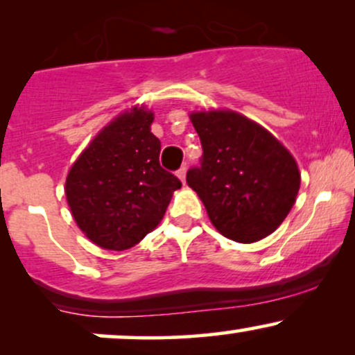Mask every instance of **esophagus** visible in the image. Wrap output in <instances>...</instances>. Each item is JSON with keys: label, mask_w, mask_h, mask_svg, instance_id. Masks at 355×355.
<instances>
[{"label": "esophagus", "mask_w": 355, "mask_h": 355, "mask_svg": "<svg viewBox=\"0 0 355 355\" xmlns=\"http://www.w3.org/2000/svg\"><path fill=\"white\" fill-rule=\"evenodd\" d=\"M177 177L180 178L182 183H185V177H187V166L185 165H183L180 170H177Z\"/></svg>", "instance_id": "1"}]
</instances>
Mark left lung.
Masks as SVG:
<instances>
[{
  "label": "left lung",
  "instance_id": "left-lung-1",
  "mask_svg": "<svg viewBox=\"0 0 355 355\" xmlns=\"http://www.w3.org/2000/svg\"><path fill=\"white\" fill-rule=\"evenodd\" d=\"M200 137V166L187 172L210 222L240 243L266 239L284 222L300 189L291 152L263 126L229 110L190 115Z\"/></svg>",
  "mask_w": 355,
  "mask_h": 355
}]
</instances>
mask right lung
Returning a JSON list of instances; mask_svg holds the SVG:
<instances>
[{"label":"right lung","mask_w":355,"mask_h":355,"mask_svg":"<svg viewBox=\"0 0 355 355\" xmlns=\"http://www.w3.org/2000/svg\"><path fill=\"white\" fill-rule=\"evenodd\" d=\"M153 113L133 107L92 140L67 177L68 205L76 225L107 250L137 245L164 218L182 182L160 166Z\"/></svg>","instance_id":"right-lung-1"}]
</instances>
